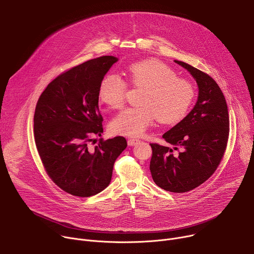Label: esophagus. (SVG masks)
Here are the masks:
<instances>
[{"instance_id": "1", "label": "esophagus", "mask_w": 254, "mask_h": 254, "mask_svg": "<svg viewBox=\"0 0 254 254\" xmlns=\"http://www.w3.org/2000/svg\"><path fill=\"white\" fill-rule=\"evenodd\" d=\"M138 140H139L138 138H133V137L131 138V137H130V138L127 139V144H128L129 147H132V146H134V144H135Z\"/></svg>"}]
</instances>
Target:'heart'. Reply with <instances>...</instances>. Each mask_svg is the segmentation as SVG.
<instances>
[{
	"instance_id": "b5f03b06",
	"label": "heart",
	"mask_w": 254,
	"mask_h": 254,
	"mask_svg": "<svg viewBox=\"0 0 254 254\" xmlns=\"http://www.w3.org/2000/svg\"><path fill=\"white\" fill-rule=\"evenodd\" d=\"M127 73L131 84L146 88L139 107H129L117 115L111 129L118 134H142L157 119L161 124L179 123L188 113L195 91L191 82L178 77L177 72L165 63L148 59L130 64ZM127 82L119 75L108 73L99 83L98 97L111 108H121L126 100Z\"/></svg>"
}]
</instances>
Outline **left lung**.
<instances>
[{
  "instance_id": "left-lung-1",
  "label": "left lung",
  "mask_w": 254,
  "mask_h": 254,
  "mask_svg": "<svg viewBox=\"0 0 254 254\" xmlns=\"http://www.w3.org/2000/svg\"><path fill=\"white\" fill-rule=\"evenodd\" d=\"M175 62L196 80L198 99L187 117L163 134L173 148L151 143L150 170L160 188L183 193L203 184L219 166L227 146L229 115L225 97L212 77L185 62ZM179 148L180 152H174Z\"/></svg>"
}]
</instances>
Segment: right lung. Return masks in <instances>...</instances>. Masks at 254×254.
Segmentation results:
<instances>
[{"label":"right lung","instance_id":"add662e5","mask_svg":"<svg viewBox=\"0 0 254 254\" xmlns=\"http://www.w3.org/2000/svg\"><path fill=\"white\" fill-rule=\"evenodd\" d=\"M115 56L88 60L57 76L40 95L34 115V136L53 182L77 197H90L110 185L116 160L127 148L124 136L90 150L91 135H101L98 87L118 61Z\"/></svg>","mask_w":254,"mask_h":254}]
</instances>
